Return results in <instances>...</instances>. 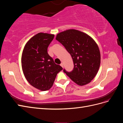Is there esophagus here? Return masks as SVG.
<instances>
[{"mask_svg": "<svg viewBox=\"0 0 123 123\" xmlns=\"http://www.w3.org/2000/svg\"><path fill=\"white\" fill-rule=\"evenodd\" d=\"M60 65H61V67H62L63 68V67H64V65H63V64H62V63H61V64H60Z\"/></svg>", "mask_w": 123, "mask_h": 123, "instance_id": "obj_1", "label": "esophagus"}]
</instances>
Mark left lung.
Segmentation results:
<instances>
[{"instance_id": "1", "label": "left lung", "mask_w": 123, "mask_h": 123, "mask_svg": "<svg viewBox=\"0 0 123 123\" xmlns=\"http://www.w3.org/2000/svg\"><path fill=\"white\" fill-rule=\"evenodd\" d=\"M56 39L64 46L73 59L72 71L68 72L64 69V72L77 85L90 83L97 74L100 63V52L95 41L74 29L58 33Z\"/></svg>"}]
</instances>
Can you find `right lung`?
I'll use <instances>...</instances> for the list:
<instances>
[{
  "label": "right lung",
  "instance_id": "right-lung-1",
  "mask_svg": "<svg viewBox=\"0 0 123 123\" xmlns=\"http://www.w3.org/2000/svg\"><path fill=\"white\" fill-rule=\"evenodd\" d=\"M54 37L53 34L38 33L25 44L22 54V69L25 79L41 91L50 89L57 74L62 70L48 53V48Z\"/></svg>",
  "mask_w": 123,
  "mask_h": 123
}]
</instances>
